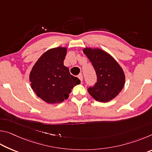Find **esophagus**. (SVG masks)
Listing matches in <instances>:
<instances>
[{
	"label": "esophagus",
	"instance_id": "34e87169",
	"mask_svg": "<svg viewBox=\"0 0 152 152\" xmlns=\"http://www.w3.org/2000/svg\"><path fill=\"white\" fill-rule=\"evenodd\" d=\"M78 77L79 78V79L80 80V81H81V82L82 83V80H83V76H82V74H80Z\"/></svg>",
	"mask_w": 152,
	"mask_h": 152
}]
</instances>
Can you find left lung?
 <instances>
[{"instance_id": "left-lung-1", "label": "left lung", "mask_w": 152, "mask_h": 152, "mask_svg": "<svg viewBox=\"0 0 152 152\" xmlns=\"http://www.w3.org/2000/svg\"><path fill=\"white\" fill-rule=\"evenodd\" d=\"M83 52L91 61L97 76V82L88 89L96 101L107 102L122 91L125 82L123 68L113 56L99 48H85Z\"/></svg>"}]
</instances>
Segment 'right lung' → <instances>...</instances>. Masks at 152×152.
<instances>
[{"label":"right lung","instance_id":"1","mask_svg":"<svg viewBox=\"0 0 152 152\" xmlns=\"http://www.w3.org/2000/svg\"><path fill=\"white\" fill-rule=\"evenodd\" d=\"M67 48L58 47L46 51L31 70L29 81L37 96L48 104H59L67 99L73 87L80 84L64 66Z\"/></svg>","mask_w":152,"mask_h":152}]
</instances>
